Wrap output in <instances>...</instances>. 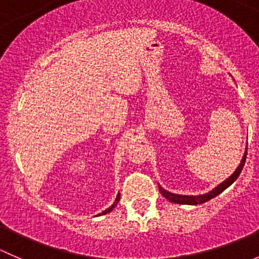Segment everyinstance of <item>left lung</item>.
I'll return each instance as SVG.
<instances>
[{
    "instance_id": "obj_1",
    "label": "left lung",
    "mask_w": 259,
    "mask_h": 259,
    "mask_svg": "<svg viewBox=\"0 0 259 259\" xmlns=\"http://www.w3.org/2000/svg\"><path fill=\"white\" fill-rule=\"evenodd\" d=\"M245 158H247V151H245L244 155H243L241 164H239L238 168L236 169V171H234V173L232 174V176L229 177L228 179H226L223 183H221V184H219L218 187H215L213 190H210L209 193H205V194H202V195H180V194H174V193H170V192H168V190L164 189V188H161L160 185H159V190H160V193H161V194H163V197H165L166 199L170 200V202L177 203V204H189V205L202 204V203H205V202H208V200H210V199H213V198H215L217 195L221 194V193L223 192V190H226L227 188L229 187V185L233 184V183L236 182V179L238 178L239 174H241L243 166H244Z\"/></svg>"
}]
</instances>
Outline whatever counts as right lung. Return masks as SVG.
Returning <instances> with one entry per match:
<instances>
[{"instance_id":"add662e5","label":"right lung","mask_w":259,"mask_h":259,"mask_svg":"<svg viewBox=\"0 0 259 259\" xmlns=\"http://www.w3.org/2000/svg\"><path fill=\"white\" fill-rule=\"evenodd\" d=\"M119 200H120V193H117V195H116V199H115V202L113 203V205H111V207H109V208H108V209H106V210H104V211H103V213H101V214H106V213H110V211H111V210H113V209H114V208H115V205H116V204H117V202H119ZM99 215H100V214H99Z\"/></svg>"}]
</instances>
